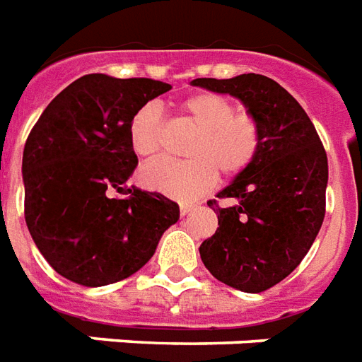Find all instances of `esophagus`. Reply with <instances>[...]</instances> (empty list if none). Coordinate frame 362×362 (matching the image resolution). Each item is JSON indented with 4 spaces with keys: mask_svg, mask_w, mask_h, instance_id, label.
Wrapping results in <instances>:
<instances>
[{
    "mask_svg": "<svg viewBox=\"0 0 362 362\" xmlns=\"http://www.w3.org/2000/svg\"><path fill=\"white\" fill-rule=\"evenodd\" d=\"M192 213V205H180V215L186 216Z\"/></svg>",
    "mask_w": 362,
    "mask_h": 362,
    "instance_id": "34e87169",
    "label": "esophagus"
}]
</instances>
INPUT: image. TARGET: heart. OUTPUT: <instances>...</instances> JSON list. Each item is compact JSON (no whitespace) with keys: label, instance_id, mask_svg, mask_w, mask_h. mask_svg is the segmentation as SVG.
Segmentation results:
<instances>
[{"label":"heart","instance_id":"1","mask_svg":"<svg viewBox=\"0 0 362 362\" xmlns=\"http://www.w3.org/2000/svg\"><path fill=\"white\" fill-rule=\"evenodd\" d=\"M182 111L199 132L188 147V160L155 159L141 168L149 189L178 202H192L213 188L216 170L235 176L253 163L261 147V127L253 115L235 111L226 95L199 92L182 101ZM130 147L138 157L159 151L163 138V107L147 101L132 115L128 127Z\"/></svg>","mask_w":362,"mask_h":362}]
</instances>
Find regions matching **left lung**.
I'll list each match as a JSON object with an SVG mask.
<instances>
[{
	"instance_id": "1",
	"label": "left lung",
	"mask_w": 362,
	"mask_h": 362,
	"mask_svg": "<svg viewBox=\"0 0 362 362\" xmlns=\"http://www.w3.org/2000/svg\"><path fill=\"white\" fill-rule=\"evenodd\" d=\"M192 84L238 98L261 127L253 163L216 195L232 205L209 202L218 228L199 247L216 280L259 293L291 274L315 242L326 213L328 157L303 107L272 78L249 72Z\"/></svg>"
}]
</instances>
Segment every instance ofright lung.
Masks as SVG:
<instances>
[{
    "instance_id": "obj_1",
    "label": "right lung",
    "mask_w": 362,
    "mask_h": 362,
    "mask_svg": "<svg viewBox=\"0 0 362 362\" xmlns=\"http://www.w3.org/2000/svg\"><path fill=\"white\" fill-rule=\"evenodd\" d=\"M168 90L159 80L86 74L45 107L28 134L24 218L40 253L66 280L98 288L132 276L180 218L163 194L127 188L138 165L130 119Z\"/></svg>"
}]
</instances>
